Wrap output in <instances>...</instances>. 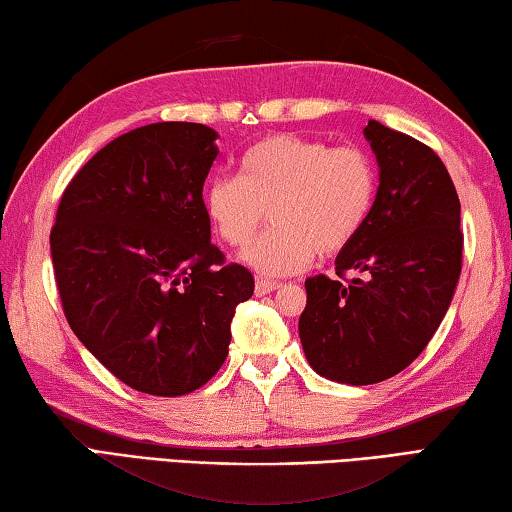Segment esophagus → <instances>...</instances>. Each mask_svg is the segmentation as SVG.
Masks as SVG:
<instances>
[{"instance_id":"esophagus-1","label":"esophagus","mask_w":512,"mask_h":512,"mask_svg":"<svg viewBox=\"0 0 512 512\" xmlns=\"http://www.w3.org/2000/svg\"><path fill=\"white\" fill-rule=\"evenodd\" d=\"M281 288V283H276V281H256V297H265V294H270V292H274V290H279Z\"/></svg>"}]
</instances>
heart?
I'll return each mask as SVG.
<instances>
[{
    "label": "heart",
    "mask_w": 512,
    "mask_h": 512,
    "mask_svg": "<svg viewBox=\"0 0 512 512\" xmlns=\"http://www.w3.org/2000/svg\"><path fill=\"white\" fill-rule=\"evenodd\" d=\"M378 173L362 148L339 146L299 134H272L251 146L240 175L211 179L206 215L231 247L254 240L267 211L274 227L245 251V263L265 276L306 270L321 256H335L369 220Z\"/></svg>",
    "instance_id": "obj_1"
}]
</instances>
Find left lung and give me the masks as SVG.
<instances>
[{
	"label": "left lung",
	"mask_w": 512,
	"mask_h": 512,
	"mask_svg": "<svg viewBox=\"0 0 512 512\" xmlns=\"http://www.w3.org/2000/svg\"><path fill=\"white\" fill-rule=\"evenodd\" d=\"M364 137L380 166L369 220L337 254V276L306 281L299 337L321 378L375 384L425 351L450 308L461 274V202L436 152L369 121Z\"/></svg>",
	"instance_id": "1"
}]
</instances>
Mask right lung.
Masks as SVG:
<instances>
[{"mask_svg": "<svg viewBox=\"0 0 512 512\" xmlns=\"http://www.w3.org/2000/svg\"><path fill=\"white\" fill-rule=\"evenodd\" d=\"M218 132L164 121L121 134L71 179L51 229L74 335L128 387L175 398L229 355L254 276L211 242L202 200Z\"/></svg>", "mask_w": 512, "mask_h": 512, "instance_id": "1", "label": "right lung"}]
</instances>
